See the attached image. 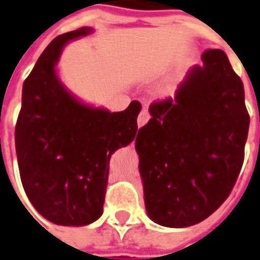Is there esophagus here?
<instances>
[{
  "label": "esophagus",
  "instance_id": "1",
  "mask_svg": "<svg viewBox=\"0 0 260 260\" xmlns=\"http://www.w3.org/2000/svg\"><path fill=\"white\" fill-rule=\"evenodd\" d=\"M149 118H151V115H149L148 109H142L138 115V126H144L145 123L149 121Z\"/></svg>",
  "mask_w": 260,
  "mask_h": 260
}]
</instances>
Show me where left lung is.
Returning a JSON list of instances; mask_svg holds the SVG:
<instances>
[{
	"mask_svg": "<svg viewBox=\"0 0 260 260\" xmlns=\"http://www.w3.org/2000/svg\"><path fill=\"white\" fill-rule=\"evenodd\" d=\"M175 98L155 101L138 132L145 206L153 222L186 228L226 201L245 158V89L222 49H206Z\"/></svg>",
	"mask_w": 260,
	"mask_h": 260,
	"instance_id": "left-lung-1",
	"label": "left lung"
}]
</instances>
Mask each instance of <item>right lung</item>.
<instances>
[{"instance_id":"right-lung-1","label":"right lung","mask_w":260,"mask_h":260,"mask_svg":"<svg viewBox=\"0 0 260 260\" xmlns=\"http://www.w3.org/2000/svg\"><path fill=\"white\" fill-rule=\"evenodd\" d=\"M91 28L58 35L24 81L15 125L21 182L34 208L49 222L82 226L102 215L109 159L137 137L141 104L121 112L86 107L55 74L63 45Z\"/></svg>"}]
</instances>
